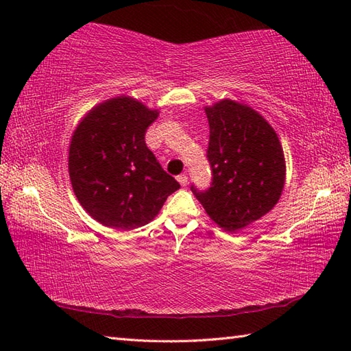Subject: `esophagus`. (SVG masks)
<instances>
[{
  "label": "esophagus",
  "instance_id": "esophagus-1",
  "mask_svg": "<svg viewBox=\"0 0 351 351\" xmlns=\"http://www.w3.org/2000/svg\"><path fill=\"white\" fill-rule=\"evenodd\" d=\"M178 181H180V184H181V185H187V182H189V178H187V175L182 173V175L178 176Z\"/></svg>",
  "mask_w": 351,
  "mask_h": 351
}]
</instances>
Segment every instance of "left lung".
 <instances>
[{
  "instance_id": "obj_1",
  "label": "left lung",
  "mask_w": 351,
  "mask_h": 351,
  "mask_svg": "<svg viewBox=\"0 0 351 351\" xmlns=\"http://www.w3.org/2000/svg\"><path fill=\"white\" fill-rule=\"evenodd\" d=\"M211 184L191 190L223 229L250 225L278 204L285 182L280 141L265 119L247 106L225 99L206 107Z\"/></svg>"
}]
</instances>
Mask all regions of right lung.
<instances>
[{"label": "right lung", "mask_w": 351, "mask_h": 351, "mask_svg": "<svg viewBox=\"0 0 351 351\" xmlns=\"http://www.w3.org/2000/svg\"><path fill=\"white\" fill-rule=\"evenodd\" d=\"M158 113L121 96L90 110L73 132L69 176L81 206L110 228L130 230L151 221L181 187L146 146Z\"/></svg>", "instance_id": "add662e5"}]
</instances>
